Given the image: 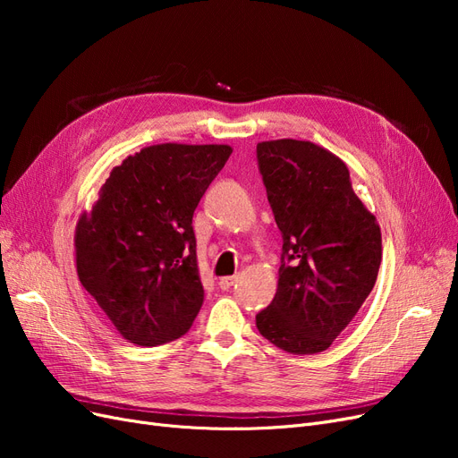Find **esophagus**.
<instances>
[{
    "label": "esophagus",
    "mask_w": 458,
    "mask_h": 458,
    "mask_svg": "<svg viewBox=\"0 0 458 458\" xmlns=\"http://www.w3.org/2000/svg\"><path fill=\"white\" fill-rule=\"evenodd\" d=\"M233 283H234V276H221V279L217 281V286L221 290H229L233 286Z\"/></svg>",
    "instance_id": "esophagus-1"
}]
</instances>
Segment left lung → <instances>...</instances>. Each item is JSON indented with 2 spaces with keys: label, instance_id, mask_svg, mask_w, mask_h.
<instances>
[{
  "label": "left lung",
  "instance_id": "obj_1",
  "mask_svg": "<svg viewBox=\"0 0 458 458\" xmlns=\"http://www.w3.org/2000/svg\"><path fill=\"white\" fill-rule=\"evenodd\" d=\"M267 200L283 233L279 284L256 315L263 338L294 355L325 352L377 283L378 221L355 195L342 158L311 141L256 147Z\"/></svg>",
  "mask_w": 458,
  "mask_h": 458
}]
</instances>
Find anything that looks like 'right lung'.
<instances>
[{"instance_id":"add662e5","label":"right lung","mask_w":458,"mask_h":458,"mask_svg":"<svg viewBox=\"0 0 458 458\" xmlns=\"http://www.w3.org/2000/svg\"><path fill=\"white\" fill-rule=\"evenodd\" d=\"M229 145L162 143L110 172L76 224L78 279L135 345L182 338L204 300L192 214Z\"/></svg>"}]
</instances>
